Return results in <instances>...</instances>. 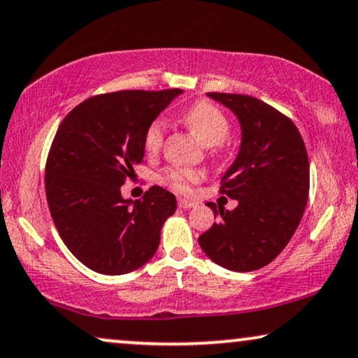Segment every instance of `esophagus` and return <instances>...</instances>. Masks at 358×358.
<instances>
[{
    "mask_svg": "<svg viewBox=\"0 0 358 358\" xmlns=\"http://www.w3.org/2000/svg\"><path fill=\"white\" fill-rule=\"evenodd\" d=\"M178 205H179V208L189 210V208L195 207V202H194V200H189V199H179L178 200Z\"/></svg>",
    "mask_w": 358,
    "mask_h": 358,
    "instance_id": "34e87169",
    "label": "esophagus"
}]
</instances>
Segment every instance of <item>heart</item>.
I'll use <instances>...</instances> for the list:
<instances>
[{
  "mask_svg": "<svg viewBox=\"0 0 358 358\" xmlns=\"http://www.w3.org/2000/svg\"><path fill=\"white\" fill-rule=\"evenodd\" d=\"M182 122L185 127L202 141L212 146L213 151L222 150L229 134V119L224 112L210 101H197L184 112ZM168 124L164 119H155L145 131L143 145L148 155H158L163 148ZM203 178L202 171L187 166H169L161 173V180L178 192H189L194 184Z\"/></svg>",
  "mask_w": 358,
  "mask_h": 358,
  "instance_id": "obj_1",
  "label": "heart"
}]
</instances>
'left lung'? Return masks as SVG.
<instances>
[{"label":"left lung","instance_id":"left-lung-1","mask_svg":"<svg viewBox=\"0 0 358 358\" xmlns=\"http://www.w3.org/2000/svg\"><path fill=\"white\" fill-rule=\"evenodd\" d=\"M208 96L238 115L243 141L218 190L238 200V207L220 210V220L200 234L199 244L218 266L257 271L283 251L305 213L310 194L306 146L290 117L257 97ZM208 207L218 213L215 203Z\"/></svg>","mask_w":358,"mask_h":358}]
</instances>
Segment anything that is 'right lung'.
<instances>
[{"instance_id": "1", "label": "right lung", "mask_w": 358, "mask_h": 358, "mask_svg": "<svg viewBox=\"0 0 358 358\" xmlns=\"http://www.w3.org/2000/svg\"><path fill=\"white\" fill-rule=\"evenodd\" d=\"M180 90H127L92 96L58 127L45 163V194L57 231L91 271L120 275L155 256L176 197L153 185L124 200L120 185L143 163L148 125Z\"/></svg>"}]
</instances>
